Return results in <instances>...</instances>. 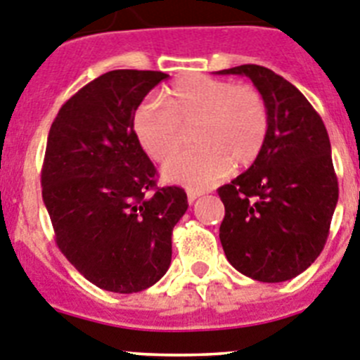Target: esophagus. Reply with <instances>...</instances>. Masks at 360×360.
<instances>
[{
    "label": "esophagus",
    "instance_id": "1",
    "mask_svg": "<svg viewBox=\"0 0 360 360\" xmlns=\"http://www.w3.org/2000/svg\"><path fill=\"white\" fill-rule=\"evenodd\" d=\"M200 193H196V191H187V202L189 203H195V200L198 198Z\"/></svg>",
    "mask_w": 360,
    "mask_h": 360
}]
</instances>
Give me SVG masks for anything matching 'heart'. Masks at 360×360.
<instances>
[{
  "instance_id": "obj_1",
  "label": "heart",
  "mask_w": 360,
  "mask_h": 360,
  "mask_svg": "<svg viewBox=\"0 0 360 360\" xmlns=\"http://www.w3.org/2000/svg\"><path fill=\"white\" fill-rule=\"evenodd\" d=\"M196 127L195 152L162 167L165 182L203 191L232 169L259 157L269 133V106L262 91L227 79L189 75L165 95V106L148 98L135 110L133 131L155 162L179 150L183 131Z\"/></svg>"
}]
</instances>
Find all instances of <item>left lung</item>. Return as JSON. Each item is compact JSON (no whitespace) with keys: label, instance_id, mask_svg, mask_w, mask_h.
<instances>
[{"label":"left lung","instance_id":"obj_1","mask_svg":"<svg viewBox=\"0 0 360 360\" xmlns=\"http://www.w3.org/2000/svg\"><path fill=\"white\" fill-rule=\"evenodd\" d=\"M245 75L269 106V133L249 169L218 189L224 252L238 272L263 283L295 278L316 262L339 198L323 119L294 84L265 66L216 72Z\"/></svg>","mask_w":360,"mask_h":360}]
</instances>
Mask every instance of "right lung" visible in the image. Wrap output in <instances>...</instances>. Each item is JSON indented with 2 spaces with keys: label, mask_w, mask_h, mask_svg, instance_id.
I'll return each mask as SVG.
<instances>
[{
  "label": "right lung",
  "mask_w": 360,
  "mask_h": 360,
  "mask_svg": "<svg viewBox=\"0 0 360 360\" xmlns=\"http://www.w3.org/2000/svg\"><path fill=\"white\" fill-rule=\"evenodd\" d=\"M169 77L113 70L61 106L46 142L41 187L56 243L98 288L142 292L171 265V234L187 211L182 187L157 186L133 131L146 95Z\"/></svg>",
  "instance_id": "obj_1"
}]
</instances>
